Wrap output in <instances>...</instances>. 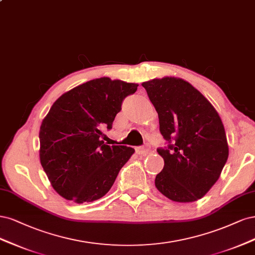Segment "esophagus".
Instances as JSON below:
<instances>
[{"mask_svg":"<svg viewBox=\"0 0 255 255\" xmlns=\"http://www.w3.org/2000/svg\"><path fill=\"white\" fill-rule=\"evenodd\" d=\"M148 147H145V146H138L135 148V151L136 153L138 154H146L147 152H148Z\"/></svg>","mask_w":255,"mask_h":255,"instance_id":"obj_1","label":"esophagus"}]
</instances>
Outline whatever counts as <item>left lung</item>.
I'll return each mask as SVG.
<instances>
[{
	"instance_id": "1",
	"label": "left lung",
	"mask_w": 255,
	"mask_h": 255,
	"mask_svg": "<svg viewBox=\"0 0 255 255\" xmlns=\"http://www.w3.org/2000/svg\"><path fill=\"white\" fill-rule=\"evenodd\" d=\"M142 86L166 141L157 149L164 167L155 177V187L176 202L200 199L216 183L228 160L223 122L207 98L183 79L164 77Z\"/></svg>"
}]
</instances>
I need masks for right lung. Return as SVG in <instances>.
<instances>
[{
	"instance_id": "1",
	"label": "right lung",
	"mask_w": 255,
	"mask_h": 255,
	"mask_svg": "<svg viewBox=\"0 0 255 255\" xmlns=\"http://www.w3.org/2000/svg\"><path fill=\"white\" fill-rule=\"evenodd\" d=\"M137 86L97 78L64 93L52 106L40 127V162L63 198L92 202L109 192L134 149L106 145L101 128H112L123 101Z\"/></svg>"
}]
</instances>
